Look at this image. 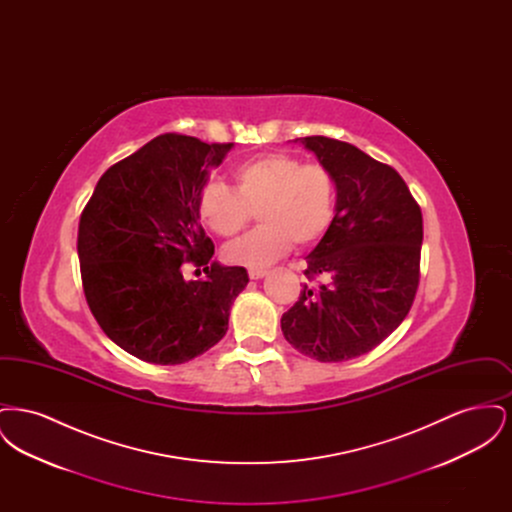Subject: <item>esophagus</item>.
Returning a JSON list of instances; mask_svg holds the SVG:
<instances>
[{
	"label": "esophagus",
	"instance_id": "obj_1",
	"mask_svg": "<svg viewBox=\"0 0 512 512\" xmlns=\"http://www.w3.org/2000/svg\"><path fill=\"white\" fill-rule=\"evenodd\" d=\"M263 276H267L265 268H249V278L251 280H261Z\"/></svg>",
	"mask_w": 512,
	"mask_h": 512
}]
</instances>
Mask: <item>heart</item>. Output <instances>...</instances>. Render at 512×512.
<instances>
[{
	"label": "heart",
	"mask_w": 512,
	"mask_h": 512,
	"mask_svg": "<svg viewBox=\"0 0 512 512\" xmlns=\"http://www.w3.org/2000/svg\"><path fill=\"white\" fill-rule=\"evenodd\" d=\"M232 190L211 182L199 195L201 220L220 238L238 236L253 211L261 226L240 242L224 247L232 265L267 267L292 244L311 247L328 232L336 215V184L322 165H303L286 153L249 159L232 171Z\"/></svg>",
	"instance_id": "heart-1"
}]
</instances>
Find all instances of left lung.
Instances as JSON below:
<instances>
[{"instance_id": "1", "label": "left lung", "mask_w": 512, "mask_h": 512, "mask_svg": "<svg viewBox=\"0 0 512 512\" xmlns=\"http://www.w3.org/2000/svg\"><path fill=\"white\" fill-rule=\"evenodd\" d=\"M336 184V215L305 257V284L282 315L284 338L320 363L361 357L411 311L420 278L422 213L405 180L359 147L297 138Z\"/></svg>"}]
</instances>
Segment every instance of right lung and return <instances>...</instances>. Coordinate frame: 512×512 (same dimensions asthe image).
Listing matches in <instances>:
<instances>
[{"mask_svg":"<svg viewBox=\"0 0 512 512\" xmlns=\"http://www.w3.org/2000/svg\"><path fill=\"white\" fill-rule=\"evenodd\" d=\"M232 147L161 134L99 178L80 217L90 311L111 340L146 363H188L219 343L249 282L244 267L213 261L197 211L209 171ZM186 262L206 276L186 281Z\"/></svg>","mask_w":512,"mask_h":512,"instance_id":"right-lung-1","label":"right lung"}]
</instances>
